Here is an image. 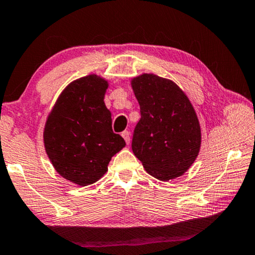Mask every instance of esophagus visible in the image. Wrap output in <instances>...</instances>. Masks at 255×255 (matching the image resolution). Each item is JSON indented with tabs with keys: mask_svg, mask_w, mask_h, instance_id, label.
<instances>
[{
	"mask_svg": "<svg viewBox=\"0 0 255 255\" xmlns=\"http://www.w3.org/2000/svg\"><path fill=\"white\" fill-rule=\"evenodd\" d=\"M123 137L125 138V141H126V143L127 144H129V143H130V132H129L128 130H125V131H123Z\"/></svg>",
	"mask_w": 255,
	"mask_h": 255,
	"instance_id": "obj_1",
	"label": "esophagus"
}]
</instances>
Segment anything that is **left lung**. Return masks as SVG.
I'll return each mask as SVG.
<instances>
[{"instance_id":"left-lung-1","label":"left lung","mask_w":255,"mask_h":255,"mask_svg":"<svg viewBox=\"0 0 255 255\" xmlns=\"http://www.w3.org/2000/svg\"><path fill=\"white\" fill-rule=\"evenodd\" d=\"M130 84L141 110L132 152L153 178L181 177L201 148V127L191 100L173 81L155 74L138 75Z\"/></svg>"}]
</instances>
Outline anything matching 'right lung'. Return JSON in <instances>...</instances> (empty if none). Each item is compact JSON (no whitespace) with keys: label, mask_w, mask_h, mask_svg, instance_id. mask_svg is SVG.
<instances>
[{"label":"right lung","mask_w":255,"mask_h":255,"mask_svg":"<svg viewBox=\"0 0 255 255\" xmlns=\"http://www.w3.org/2000/svg\"><path fill=\"white\" fill-rule=\"evenodd\" d=\"M109 82L96 74L67 85L44 128L46 153L61 177L78 186L95 184L126 142L112 130L104 103Z\"/></svg>","instance_id":"add662e5"}]
</instances>
